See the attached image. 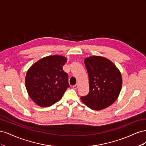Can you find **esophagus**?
<instances>
[{
    "label": "esophagus",
    "mask_w": 146,
    "mask_h": 146,
    "mask_svg": "<svg viewBox=\"0 0 146 146\" xmlns=\"http://www.w3.org/2000/svg\"><path fill=\"white\" fill-rule=\"evenodd\" d=\"M78 87V84H76V85H74V86H72V88H74V89H75V90L77 89Z\"/></svg>",
    "instance_id": "obj_1"
}]
</instances>
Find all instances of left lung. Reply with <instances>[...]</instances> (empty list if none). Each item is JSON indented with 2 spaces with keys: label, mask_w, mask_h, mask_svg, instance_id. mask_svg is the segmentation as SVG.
Listing matches in <instances>:
<instances>
[{
  "label": "left lung",
  "mask_w": 146,
  "mask_h": 146,
  "mask_svg": "<svg viewBox=\"0 0 146 146\" xmlns=\"http://www.w3.org/2000/svg\"><path fill=\"white\" fill-rule=\"evenodd\" d=\"M89 77L90 91L81 100L88 107L101 110L118 98L122 85L120 70L112 61L101 56H91L84 60Z\"/></svg>",
  "instance_id": "1"
}]
</instances>
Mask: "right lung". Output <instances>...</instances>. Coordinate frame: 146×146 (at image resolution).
<instances>
[{"mask_svg":"<svg viewBox=\"0 0 146 146\" xmlns=\"http://www.w3.org/2000/svg\"><path fill=\"white\" fill-rule=\"evenodd\" d=\"M65 56L54 55L40 59L30 66L25 78L30 98L39 107H50L62 98L69 86L63 66Z\"/></svg>","mask_w":146,"mask_h":146,"instance_id":"right-lung-1","label":"right lung"}]
</instances>
